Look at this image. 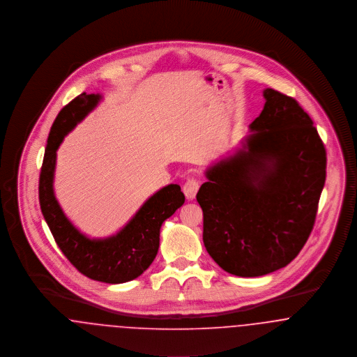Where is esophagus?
<instances>
[{"instance_id":"obj_1","label":"esophagus","mask_w":357,"mask_h":357,"mask_svg":"<svg viewBox=\"0 0 357 357\" xmlns=\"http://www.w3.org/2000/svg\"><path fill=\"white\" fill-rule=\"evenodd\" d=\"M199 187H200V184L196 178H188L187 183L183 185V192L187 196L188 200H193L196 197Z\"/></svg>"}]
</instances>
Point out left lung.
I'll return each instance as SVG.
<instances>
[{
    "label": "left lung",
    "mask_w": 357,
    "mask_h": 357,
    "mask_svg": "<svg viewBox=\"0 0 357 357\" xmlns=\"http://www.w3.org/2000/svg\"><path fill=\"white\" fill-rule=\"evenodd\" d=\"M263 98L241 148L206 168L196 196L208 254L238 277L270 274L300 254L326 177V151L310 116L273 89Z\"/></svg>",
    "instance_id": "8db88e82"
}]
</instances>
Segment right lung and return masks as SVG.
I'll list each match as a JSON object with an SVG mask.
<instances>
[{
  "mask_svg": "<svg viewBox=\"0 0 357 357\" xmlns=\"http://www.w3.org/2000/svg\"><path fill=\"white\" fill-rule=\"evenodd\" d=\"M102 100V95L76 96L61 109L51 128L38 181L43 216L66 258L86 277L105 283H125L139 277L154 261L160 247L162 223L184 204L177 184L161 188L135 212L116 234L89 238L66 216L54 190L56 151L64 137L75 129Z\"/></svg>",
  "mask_w": 357,
  "mask_h": 357,
  "instance_id": "obj_1",
  "label": "right lung"
}]
</instances>
